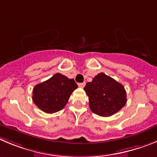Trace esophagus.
I'll return each instance as SVG.
<instances>
[{"label": "esophagus", "instance_id": "1", "mask_svg": "<svg viewBox=\"0 0 157 157\" xmlns=\"http://www.w3.org/2000/svg\"><path fill=\"white\" fill-rule=\"evenodd\" d=\"M85 85H86V83L82 82V83H78V86H79L80 88H83V87L85 86Z\"/></svg>", "mask_w": 157, "mask_h": 157}]
</instances>
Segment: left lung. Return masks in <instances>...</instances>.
Listing matches in <instances>:
<instances>
[{
  "instance_id": "left-lung-1",
  "label": "left lung",
  "mask_w": 157,
  "mask_h": 157,
  "mask_svg": "<svg viewBox=\"0 0 157 157\" xmlns=\"http://www.w3.org/2000/svg\"><path fill=\"white\" fill-rule=\"evenodd\" d=\"M84 90L89 96L90 110L101 117L114 114L127 102L124 87L104 73H100L91 82L86 83Z\"/></svg>"
}]
</instances>
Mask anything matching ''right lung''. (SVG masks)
Listing matches in <instances>:
<instances>
[{"label": "right lung", "instance_id": "1", "mask_svg": "<svg viewBox=\"0 0 157 157\" xmlns=\"http://www.w3.org/2000/svg\"><path fill=\"white\" fill-rule=\"evenodd\" d=\"M77 88L74 79L57 73L34 87L33 101L45 113H56L64 108L71 94Z\"/></svg>", "mask_w": 157, "mask_h": 157}]
</instances>
